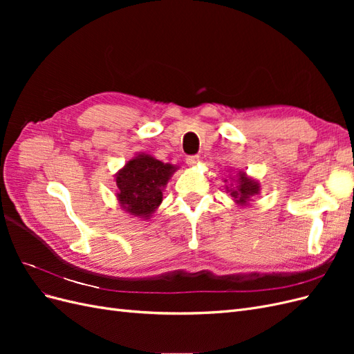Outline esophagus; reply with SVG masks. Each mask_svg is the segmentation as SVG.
<instances>
[{"mask_svg":"<svg viewBox=\"0 0 354 354\" xmlns=\"http://www.w3.org/2000/svg\"><path fill=\"white\" fill-rule=\"evenodd\" d=\"M186 164L189 167H196L199 164V156L198 155H192V156H187L186 158Z\"/></svg>","mask_w":354,"mask_h":354,"instance_id":"34e87169","label":"esophagus"}]
</instances>
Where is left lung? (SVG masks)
<instances>
[{
  "instance_id": "left-lung-1",
  "label": "left lung",
  "mask_w": 354,
  "mask_h": 354,
  "mask_svg": "<svg viewBox=\"0 0 354 354\" xmlns=\"http://www.w3.org/2000/svg\"><path fill=\"white\" fill-rule=\"evenodd\" d=\"M232 180L234 181V185L230 183L229 186H226V192L230 194L234 203H238V205H250V201L254 196L260 195V183L252 177L246 176L245 171H238L236 176ZM224 183H227V180H224Z\"/></svg>"
}]
</instances>
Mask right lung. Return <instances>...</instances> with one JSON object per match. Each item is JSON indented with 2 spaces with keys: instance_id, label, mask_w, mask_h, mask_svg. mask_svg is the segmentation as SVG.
<instances>
[{
  "instance_id": "1",
  "label": "right lung",
  "mask_w": 354,
  "mask_h": 354,
  "mask_svg": "<svg viewBox=\"0 0 354 354\" xmlns=\"http://www.w3.org/2000/svg\"><path fill=\"white\" fill-rule=\"evenodd\" d=\"M177 165L165 164L149 153H137L115 174L116 199L131 216L149 220L162 202V192Z\"/></svg>"
}]
</instances>
